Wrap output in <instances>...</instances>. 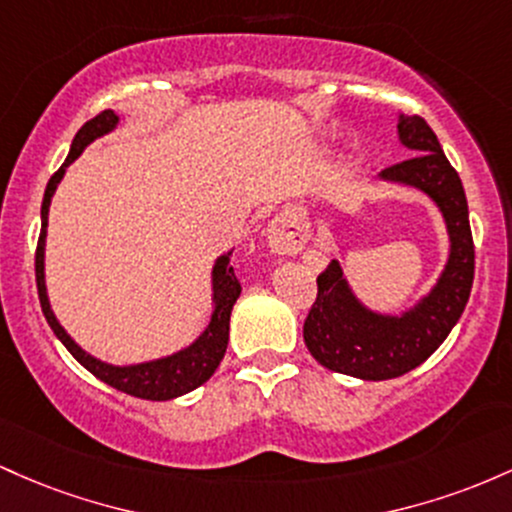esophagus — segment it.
<instances>
[{"mask_svg":"<svg viewBox=\"0 0 512 512\" xmlns=\"http://www.w3.org/2000/svg\"><path fill=\"white\" fill-rule=\"evenodd\" d=\"M268 241H271V249L275 254L295 256L302 251L304 234L300 232V227H297L295 217L280 215L275 217L271 227H268Z\"/></svg>","mask_w":512,"mask_h":512,"instance_id":"obj_1","label":"esophagus"}]
</instances>
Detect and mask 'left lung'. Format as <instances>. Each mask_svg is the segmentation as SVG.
I'll use <instances>...</instances> for the list:
<instances>
[{"label": "left lung", "mask_w": 512, "mask_h": 512, "mask_svg": "<svg viewBox=\"0 0 512 512\" xmlns=\"http://www.w3.org/2000/svg\"><path fill=\"white\" fill-rule=\"evenodd\" d=\"M399 137L413 157L387 166L382 179L421 188L438 203L450 232L445 273L426 300L404 317H382L355 300L341 266L331 261L317 275V300L302 331L317 363L370 382L394 380L426 363L462 317L474 283V239L457 171L421 116L401 113Z\"/></svg>", "instance_id": "left-lung-1"}]
</instances>
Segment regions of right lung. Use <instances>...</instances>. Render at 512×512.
<instances>
[{
	"label": "right lung",
	"instance_id": "1",
	"mask_svg": "<svg viewBox=\"0 0 512 512\" xmlns=\"http://www.w3.org/2000/svg\"><path fill=\"white\" fill-rule=\"evenodd\" d=\"M116 123H118V116L113 111H101L99 116L86 120L82 128H79L77 135H74L72 149L70 154H67L65 164L50 176L48 188H45L43 208H40V217H43V222H40V237L36 246V285H38L40 309H43L50 329H53L55 336L60 338L62 346L70 350L74 360H77L79 365H84L91 375L99 377V380L106 382L108 387L118 389V392L123 394L137 396V399L169 401L181 394L193 392L195 387L208 382L212 372L217 370V365H220L222 358H225L227 341H229V314H232L234 302H237L241 292L237 273H234V268L229 266V256H232V251L217 258L215 271H212V285H215V312H212L208 329L203 331V336H200L193 346L181 350V353L171 355V358L154 360V363L116 367V365H106L101 363V360L91 358V355L84 353V350L79 348L70 336H67L65 329L57 324L53 309H50L48 295H45L43 251H45V227H48L50 198H53L57 183H60L67 166H70L74 159L84 152V147L89 145L91 140H96V137L106 135L108 130L116 128Z\"/></svg>",
	"mask_w": 512,
	"mask_h": 512
}]
</instances>
